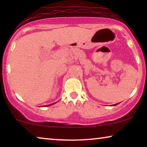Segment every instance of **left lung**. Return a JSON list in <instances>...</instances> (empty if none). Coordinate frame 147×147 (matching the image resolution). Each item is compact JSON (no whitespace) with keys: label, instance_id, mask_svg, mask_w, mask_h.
I'll list each match as a JSON object with an SVG mask.
<instances>
[{"label":"left lung","instance_id":"8db88e82","mask_svg":"<svg viewBox=\"0 0 147 147\" xmlns=\"http://www.w3.org/2000/svg\"><path fill=\"white\" fill-rule=\"evenodd\" d=\"M119 103H118V104H114V105H112V106H116V105H117V104H118Z\"/></svg>","mask_w":147,"mask_h":147}]
</instances>
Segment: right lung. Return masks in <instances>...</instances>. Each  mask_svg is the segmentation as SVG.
<instances>
[{
    "mask_svg": "<svg viewBox=\"0 0 147 147\" xmlns=\"http://www.w3.org/2000/svg\"><path fill=\"white\" fill-rule=\"evenodd\" d=\"M56 102H55V103H53V104H49V105H46L47 106H51V105H53V104H55Z\"/></svg>",
    "mask_w": 147,
    "mask_h": 147,
    "instance_id": "obj_1",
    "label": "right lung"
}]
</instances>
